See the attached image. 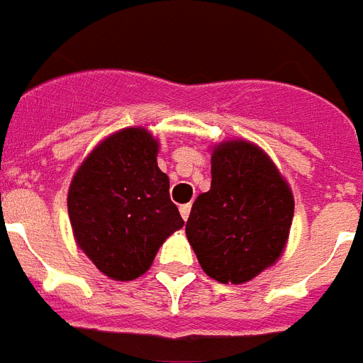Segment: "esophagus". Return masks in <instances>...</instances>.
<instances>
[{
    "mask_svg": "<svg viewBox=\"0 0 363 363\" xmlns=\"http://www.w3.org/2000/svg\"><path fill=\"white\" fill-rule=\"evenodd\" d=\"M179 213H182V218L187 220L189 218V213H191V205L187 203V205H179Z\"/></svg>",
    "mask_w": 363,
    "mask_h": 363,
    "instance_id": "1",
    "label": "esophagus"
}]
</instances>
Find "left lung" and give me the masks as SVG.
Segmentation results:
<instances>
[{
  "label": "left lung",
  "mask_w": 363,
  "mask_h": 363,
  "mask_svg": "<svg viewBox=\"0 0 363 363\" xmlns=\"http://www.w3.org/2000/svg\"><path fill=\"white\" fill-rule=\"evenodd\" d=\"M291 220V189L268 154L230 140L213 150L211 189L195 199L186 235L207 276L244 284L281 256Z\"/></svg>",
  "instance_id": "left-lung-1"
}]
</instances>
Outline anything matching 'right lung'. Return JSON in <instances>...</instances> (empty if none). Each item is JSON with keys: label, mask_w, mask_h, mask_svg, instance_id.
I'll use <instances>...</instances> for the list:
<instances>
[{"label": "right lung", "mask_w": 363, "mask_h": 363, "mask_svg": "<svg viewBox=\"0 0 363 363\" xmlns=\"http://www.w3.org/2000/svg\"><path fill=\"white\" fill-rule=\"evenodd\" d=\"M156 156L158 143L146 128L119 130L87 156L68 191L78 246L119 281L143 276L164 240L184 227Z\"/></svg>", "instance_id": "1"}]
</instances>
